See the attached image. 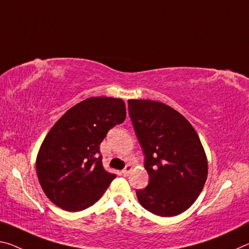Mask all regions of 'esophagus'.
Returning <instances> with one entry per match:
<instances>
[{
    "label": "esophagus",
    "instance_id": "esophagus-1",
    "mask_svg": "<svg viewBox=\"0 0 249 249\" xmlns=\"http://www.w3.org/2000/svg\"><path fill=\"white\" fill-rule=\"evenodd\" d=\"M131 169H132V166H131V165H126L125 168L123 169V171H122V173H123V175L127 176V175L129 174V172H131Z\"/></svg>",
    "mask_w": 249,
    "mask_h": 249
}]
</instances>
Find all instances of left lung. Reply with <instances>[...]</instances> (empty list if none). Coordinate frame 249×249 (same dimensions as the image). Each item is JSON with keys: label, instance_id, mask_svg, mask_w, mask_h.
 Listing matches in <instances>:
<instances>
[{"label": "left lung", "instance_id": "obj_1", "mask_svg": "<svg viewBox=\"0 0 249 249\" xmlns=\"http://www.w3.org/2000/svg\"><path fill=\"white\" fill-rule=\"evenodd\" d=\"M128 114L145 155L148 185L136 189L146 211L172 217L188 210L207 178V160L191 123L155 101L129 100Z\"/></svg>", "mask_w": 249, "mask_h": 249}]
</instances>
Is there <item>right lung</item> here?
<instances>
[{
    "instance_id": "right-lung-1",
    "label": "right lung",
    "mask_w": 249,
    "mask_h": 249,
    "mask_svg": "<svg viewBox=\"0 0 249 249\" xmlns=\"http://www.w3.org/2000/svg\"><path fill=\"white\" fill-rule=\"evenodd\" d=\"M125 117L121 98L90 97L54 124L36 160L39 184L51 202L68 212H80L101 198L116 175L104 169L100 145Z\"/></svg>"
}]
</instances>
